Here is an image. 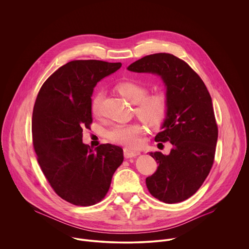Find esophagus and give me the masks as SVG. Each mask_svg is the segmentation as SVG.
<instances>
[{
	"mask_svg": "<svg viewBox=\"0 0 249 249\" xmlns=\"http://www.w3.org/2000/svg\"><path fill=\"white\" fill-rule=\"evenodd\" d=\"M140 155V152L139 151H135V150H132L130 148H125L124 149V157L126 159H131V158H135L137 156Z\"/></svg>",
	"mask_w": 249,
	"mask_h": 249,
	"instance_id": "34e87169",
	"label": "esophagus"
}]
</instances>
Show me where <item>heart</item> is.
I'll return each instance as SVG.
<instances>
[{"label": "heart", "mask_w": 249, "mask_h": 249, "mask_svg": "<svg viewBox=\"0 0 249 249\" xmlns=\"http://www.w3.org/2000/svg\"><path fill=\"white\" fill-rule=\"evenodd\" d=\"M119 93L128 101L137 104L136 113L139 118L147 125L160 127L166 118L168 112V99L162 92H156L146 95L148 88L136 81H123L116 86ZM103 92L98 90L94 93L90 102V110L97 115ZM143 133V126L140 123L118 124L113 126L107 133L108 138L114 143L135 148L140 144V138Z\"/></svg>", "instance_id": "1"}]
</instances>
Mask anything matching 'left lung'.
Here are the masks:
<instances>
[{"label":"left lung","instance_id":"left-lung-1","mask_svg":"<svg viewBox=\"0 0 249 249\" xmlns=\"http://www.w3.org/2000/svg\"><path fill=\"white\" fill-rule=\"evenodd\" d=\"M131 72L159 75L166 87L168 112L156 142H170L169 155L150 153L159 163L147 177L150 193L167 204L194 195L214 163L218 125L211 95L195 71L168 53L145 56L128 67Z\"/></svg>","mask_w":249,"mask_h":249}]
</instances>
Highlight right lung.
<instances>
[{"label": "right lung", "mask_w": 249, "mask_h": 249, "mask_svg": "<svg viewBox=\"0 0 249 249\" xmlns=\"http://www.w3.org/2000/svg\"><path fill=\"white\" fill-rule=\"evenodd\" d=\"M121 63L75 60L60 67L42 85L32 113V142L37 161L58 196L77 206H91L108 192L123 162L122 148L83 143V129L92 123L95 85Z\"/></svg>", "instance_id": "obj_1"}]
</instances>
